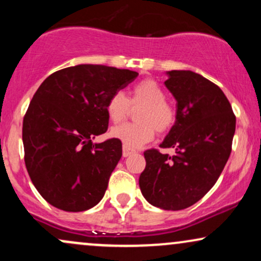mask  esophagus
Listing matches in <instances>:
<instances>
[{
  "mask_svg": "<svg viewBox=\"0 0 261 261\" xmlns=\"http://www.w3.org/2000/svg\"><path fill=\"white\" fill-rule=\"evenodd\" d=\"M133 153H135V149L126 147V146L122 147V155H124V157H128V155H131Z\"/></svg>",
  "mask_w": 261,
  "mask_h": 261,
  "instance_id": "esophagus-1",
  "label": "esophagus"
}]
</instances>
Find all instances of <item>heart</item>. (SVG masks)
<instances>
[{
	"label": "heart",
	"mask_w": 261,
	"mask_h": 261,
	"mask_svg": "<svg viewBox=\"0 0 261 261\" xmlns=\"http://www.w3.org/2000/svg\"><path fill=\"white\" fill-rule=\"evenodd\" d=\"M164 89L153 80H143L133 89V98L128 100L124 92H114L107 101L106 110L113 122L119 124L128 116L131 103L134 108H142L137 114L140 124H125L114 127L112 136L121 141L124 146L137 148L147 143L158 133H167L175 120V112L167 103Z\"/></svg>",
	"instance_id": "b5f03b06"
}]
</instances>
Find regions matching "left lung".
Masks as SVG:
<instances>
[{
    "label": "left lung",
    "instance_id": "obj_1",
    "mask_svg": "<svg viewBox=\"0 0 261 261\" xmlns=\"http://www.w3.org/2000/svg\"><path fill=\"white\" fill-rule=\"evenodd\" d=\"M164 82L176 100L175 122L162 148L145 153L141 193L151 205L178 211L199 201L215 185L228 161L236 116L220 87L189 70L167 71Z\"/></svg>",
    "mask_w": 261,
    "mask_h": 261
}]
</instances>
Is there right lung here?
I'll use <instances>...</instances> for the list:
<instances>
[{
    "instance_id": "obj_1",
    "label": "right lung",
    "mask_w": 261,
    "mask_h": 261,
    "mask_svg": "<svg viewBox=\"0 0 261 261\" xmlns=\"http://www.w3.org/2000/svg\"><path fill=\"white\" fill-rule=\"evenodd\" d=\"M137 76L110 66L77 65L50 74L35 92L23 120L24 161L34 187L54 207L86 211L103 199L122 145L93 140L108 128L110 95Z\"/></svg>"
}]
</instances>
